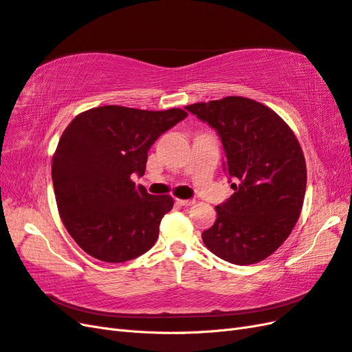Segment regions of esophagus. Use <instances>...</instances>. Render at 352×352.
Instances as JSON below:
<instances>
[{
	"label": "esophagus",
	"mask_w": 352,
	"mask_h": 352,
	"mask_svg": "<svg viewBox=\"0 0 352 352\" xmlns=\"http://www.w3.org/2000/svg\"><path fill=\"white\" fill-rule=\"evenodd\" d=\"M176 201H177V204H180V206H185V207L195 204L194 199H176Z\"/></svg>",
	"instance_id": "1"
}]
</instances>
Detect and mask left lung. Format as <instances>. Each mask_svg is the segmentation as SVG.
<instances>
[{
  "instance_id": "1",
  "label": "left lung",
  "mask_w": 352,
  "mask_h": 352,
  "mask_svg": "<svg viewBox=\"0 0 352 352\" xmlns=\"http://www.w3.org/2000/svg\"><path fill=\"white\" fill-rule=\"evenodd\" d=\"M221 136L225 170L235 184L216 222L201 234L217 258L235 265L267 259L296 225L307 189L299 140L278 113L249 98L228 96L185 107Z\"/></svg>"
}]
</instances>
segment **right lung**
Segmentation results:
<instances>
[{
	"instance_id": "right-lung-1",
	"label": "right lung",
	"mask_w": 352,
	"mask_h": 352,
	"mask_svg": "<svg viewBox=\"0 0 352 352\" xmlns=\"http://www.w3.org/2000/svg\"><path fill=\"white\" fill-rule=\"evenodd\" d=\"M188 116L107 105L75 117L59 139L52 179L66 231L91 258L121 263L144 254L172 210L170 195H151L131 175L145 173L148 151Z\"/></svg>"
}]
</instances>
